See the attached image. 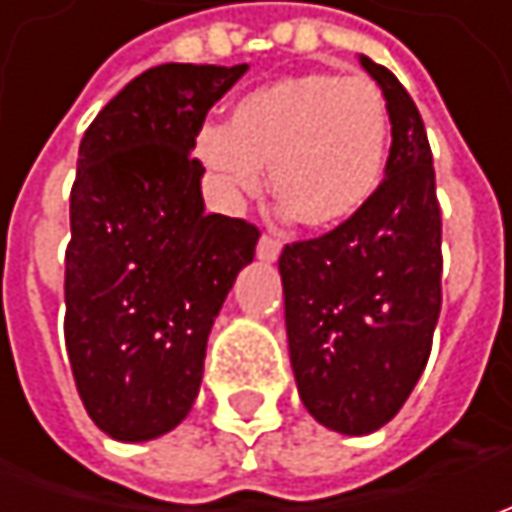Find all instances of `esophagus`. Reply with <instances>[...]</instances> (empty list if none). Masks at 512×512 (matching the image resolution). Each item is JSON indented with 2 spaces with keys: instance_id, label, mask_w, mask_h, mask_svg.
Wrapping results in <instances>:
<instances>
[{
  "instance_id": "esophagus-1",
  "label": "esophagus",
  "mask_w": 512,
  "mask_h": 512,
  "mask_svg": "<svg viewBox=\"0 0 512 512\" xmlns=\"http://www.w3.org/2000/svg\"><path fill=\"white\" fill-rule=\"evenodd\" d=\"M279 253H282V242H279V239H273V236H262V239H259L256 256H259L262 262H276Z\"/></svg>"
}]
</instances>
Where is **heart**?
<instances>
[{"mask_svg":"<svg viewBox=\"0 0 512 512\" xmlns=\"http://www.w3.org/2000/svg\"><path fill=\"white\" fill-rule=\"evenodd\" d=\"M390 113L364 76L327 70L282 76L245 93L227 125H205L196 156L227 199L270 185L282 207L310 227L353 219L382 185Z\"/></svg>","mask_w":512,"mask_h":512,"instance_id":"1","label":"heart"}]
</instances>
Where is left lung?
<instances>
[{"label": "left lung", "mask_w": 512, "mask_h": 512, "mask_svg": "<svg viewBox=\"0 0 512 512\" xmlns=\"http://www.w3.org/2000/svg\"><path fill=\"white\" fill-rule=\"evenodd\" d=\"M359 62L390 113L382 185L353 219L279 256L299 396L344 436H367L402 410L442 310V210L427 130L402 82L367 56Z\"/></svg>", "instance_id": "left-lung-1"}]
</instances>
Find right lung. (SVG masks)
I'll use <instances>...</instances> for the list:
<instances>
[{
  "mask_svg": "<svg viewBox=\"0 0 512 512\" xmlns=\"http://www.w3.org/2000/svg\"><path fill=\"white\" fill-rule=\"evenodd\" d=\"M247 65H159L90 122L70 190L65 342L88 416L150 442L199 396L210 327L259 230L207 213L190 153L207 110Z\"/></svg>",
  "mask_w": 512,
  "mask_h": 512,
  "instance_id": "right-lung-1",
  "label": "right lung"
}]
</instances>
